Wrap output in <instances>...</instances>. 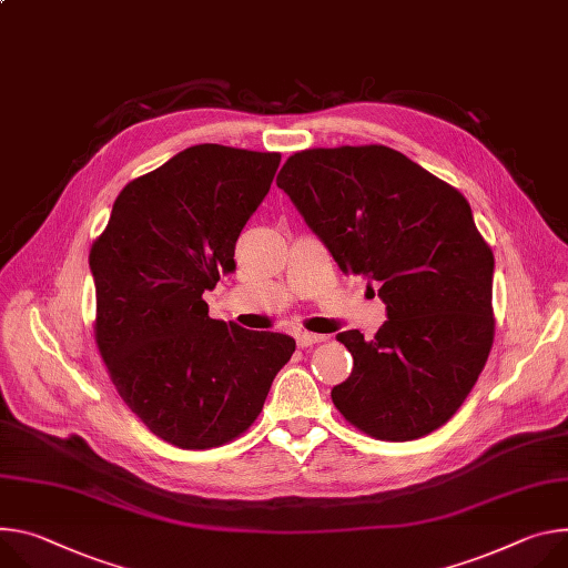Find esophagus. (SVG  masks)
I'll use <instances>...</instances> for the list:
<instances>
[{
  "instance_id": "1",
  "label": "esophagus",
  "mask_w": 568,
  "mask_h": 568,
  "mask_svg": "<svg viewBox=\"0 0 568 568\" xmlns=\"http://www.w3.org/2000/svg\"><path fill=\"white\" fill-rule=\"evenodd\" d=\"M328 337L326 335H315V333H296V344L298 348H307V346H315V344H322L326 342Z\"/></svg>"
}]
</instances>
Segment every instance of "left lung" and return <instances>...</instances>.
<instances>
[{"mask_svg":"<svg viewBox=\"0 0 568 568\" xmlns=\"http://www.w3.org/2000/svg\"><path fill=\"white\" fill-rule=\"evenodd\" d=\"M276 185L344 274L381 285L374 339L344 331L353 372L331 396L344 419L387 439L444 426L474 389L494 342V253L453 185L383 144L305 149Z\"/></svg>","mask_w":568,"mask_h":568,"instance_id":"obj_1","label":"left lung"}]
</instances>
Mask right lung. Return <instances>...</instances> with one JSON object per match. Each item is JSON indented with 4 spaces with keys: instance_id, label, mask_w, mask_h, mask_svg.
I'll use <instances>...</instances> for the list:
<instances>
[{
    "instance_id": "1",
    "label": "right lung",
    "mask_w": 568,
    "mask_h": 568,
    "mask_svg": "<svg viewBox=\"0 0 568 568\" xmlns=\"http://www.w3.org/2000/svg\"><path fill=\"white\" fill-rule=\"evenodd\" d=\"M281 153L194 144L131 181L90 248L94 339L113 385L156 437L187 450L240 437L296 342L209 317L203 292L235 270V242Z\"/></svg>"
}]
</instances>
